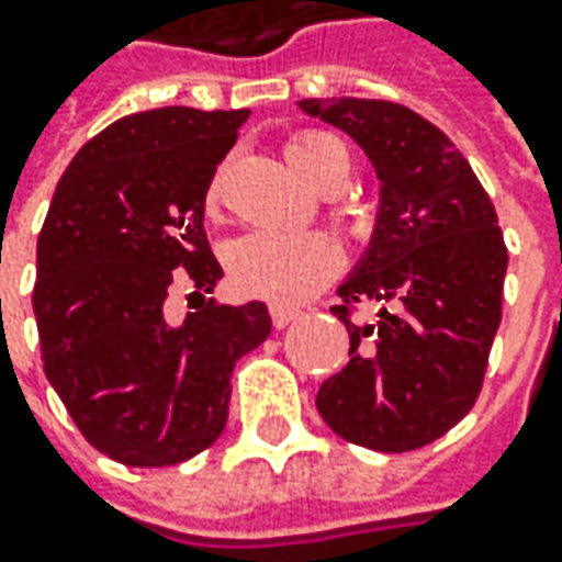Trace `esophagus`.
Wrapping results in <instances>:
<instances>
[{
	"mask_svg": "<svg viewBox=\"0 0 562 562\" xmlns=\"http://www.w3.org/2000/svg\"><path fill=\"white\" fill-rule=\"evenodd\" d=\"M269 315L274 328H288L293 318L300 315V310H293V306H269Z\"/></svg>",
	"mask_w": 562,
	"mask_h": 562,
	"instance_id": "34e87169",
	"label": "esophagus"
}]
</instances>
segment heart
I'll use <instances>...</instances> for the list:
<instances>
[{"mask_svg":"<svg viewBox=\"0 0 562 562\" xmlns=\"http://www.w3.org/2000/svg\"><path fill=\"white\" fill-rule=\"evenodd\" d=\"M284 156L291 168L306 184L325 187L344 184L350 175V153L328 131H296L284 140ZM222 171L205 184L203 205L209 215L222 209ZM231 284L247 296L271 300V303H303L315 291H322L340 266L337 244L325 234H271L256 231L237 237L225 252Z\"/></svg>","mask_w":562,"mask_h":562,"instance_id":"heart-1","label":"heart"}]
</instances>
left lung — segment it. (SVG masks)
I'll return each instance as SVG.
<instances>
[{
  "instance_id": "1",
  "label": "left lung",
  "mask_w": 562,
  "mask_h": 562,
  "mask_svg": "<svg viewBox=\"0 0 562 562\" xmlns=\"http://www.w3.org/2000/svg\"><path fill=\"white\" fill-rule=\"evenodd\" d=\"M366 149L381 181L375 231L331 313L350 362L315 406L344 441L403 453L447 435L475 406L501 325L507 247L494 203L431 121L384 99H303ZM357 305L376 318L353 323Z\"/></svg>"
}]
</instances>
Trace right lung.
<instances>
[{
    "label": "right lung",
    "instance_id": "add662e5",
    "mask_svg": "<svg viewBox=\"0 0 562 562\" xmlns=\"http://www.w3.org/2000/svg\"><path fill=\"white\" fill-rule=\"evenodd\" d=\"M247 109L168 105L80 146L36 240L33 315L46 378L80 435L124 465H175L225 431L234 362L271 331L266 303L165 318L168 291L212 293L205 184Z\"/></svg>",
    "mask_w": 562,
    "mask_h": 562
}]
</instances>
